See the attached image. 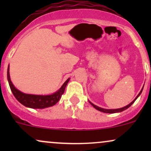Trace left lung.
Here are the masks:
<instances>
[{"instance_id": "left-lung-1", "label": "left lung", "mask_w": 151, "mask_h": 151, "mask_svg": "<svg viewBox=\"0 0 151 151\" xmlns=\"http://www.w3.org/2000/svg\"><path fill=\"white\" fill-rule=\"evenodd\" d=\"M142 90H143V89H141V91H140V93H138V96H136V99H135L133 100V101L132 102H131V103H130L129 105L123 107V108H121V109H102V108H100V107H99V106H97L94 105V104H93L91 103V102H89V103L91 104L94 107V108L96 109V110H98V111H101V112H104V113L114 114V113H117V112H121V111H124V110H126V109H127L128 108H129V107L131 106L132 105L133 103H134V101H136V99L138 98V96H139V95L141 94V92H142Z\"/></svg>"}]
</instances>
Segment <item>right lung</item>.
Here are the masks:
<instances>
[{
  "instance_id": "1",
  "label": "right lung",
  "mask_w": 151,
  "mask_h": 151,
  "mask_svg": "<svg viewBox=\"0 0 151 151\" xmlns=\"http://www.w3.org/2000/svg\"><path fill=\"white\" fill-rule=\"evenodd\" d=\"M7 77H8V83L10 89L16 99L21 103L25 106L29 107L32 109H45L47 107L52 106L56 104L62 97V95L65 92V89L67 83L70 81V78L64 83L62 87L58 90L57 92L54 93L53 94L47 95V96H42V95H33V94H27L24 93L18 90L12 84L10 79L9 74V66L8 68V72H7Z\"/></svg>"
}]
</instances>
